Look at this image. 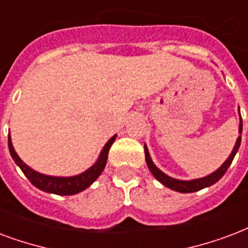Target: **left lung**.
Listing matches in <instances>:
<instances>
[{
    "label": "left lung",
    "mask_w": 248,
    "mask_h": 248,
    "mask_svg": "<svg viewBox=\"0 0 248 248\" xmlns=\"http://www.w3.org/2000/svg\"><path fill=\"white\" fill-rule=\"evenodd\" d=\"M239 116H241V113H239ZM239 134H242V118L241 122H239ZM239 145H241V135L238 137L237 141H235V145H234L233 151H232V154H230V156L228 157V160H226L216 171H213L212 174L207 175V177L192 179V181H181V179L171 178L169 175H166L165 173H162L161 170L158 169L157 166L154 164V161H152V158L149 156L147 145H144L145 162H147V165H148L149 170H151V173L154 174L155 178L157 179L158 182H161L164 186L169 187V188L174 190V191L183 192V194H187V192H195L202 190V188H205V187L212 186L213 183H216L217 181H220L221 177L226 173V170H228V168H229L232 161H233L234 156H235V154L238 152V149H239Z\"/></svg>",
    "instance_id": "obj_1"
}]
</instances>
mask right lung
<instances>
[{"mask_svg": "<svg viewBox=\"0 0 248 248\" xmlns=\"http://www.w3.org/2000/svg\"><path fill=\"white\" fill-rule=\"evenodd\" d=\"M116 137L117 135H114L108 140L107 144L104 145L97 161L94 162L90 169L83 171L82 174L74 175V177H52V175L41 174V173H37L33 169H31L16 155L14 147H13V143H11L10 135H9V151H10L11 157L15 161V164L20 168L24 175L30 179V182L35 187H37L39 190L56 194V195H75V194L86 190L87 187H90L103 173L104 168L107 165L109 149L116 140Z\"/></svg>", "mask_w": 248, "mask_h": 248, "instance_id": "add662e5", "label": "right lung"}]
</instances>
